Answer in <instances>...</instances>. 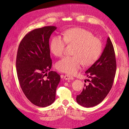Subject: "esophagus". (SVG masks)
<instances>
[{
  "label": "esophagus",
  "mask_w": 129,
  "mask_h": 129,
  "mask_svg": "<svg viewBox=\"0 0 129 129\" xmlns=\"http://www.w3.org/2000/svg\"><path fill=\"white\" fill-rule=\"evenodd\" d=\"M64 79H65V80H73L74 79V78L73 77V76H70L69 75H65L64 76Z\"/></svg>",
  "instance_id": "obj_1"
}]
</instances>
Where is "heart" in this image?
I'll return each instance as SVG.
<instances>
[{"label":"heart","mask_w":129,"mask_h":129,"mask_svg":"<svg viewBox=\"0 0 129 129\" xmlns=\"http://www.w3.org/2000/svg\"><path fill=\"white\" fill-rule=\"evenodd\" d=\"M62 38L60 35L53 38L50 50L54 55L60 57L64 54L66 43L75 45L72 56H65L56 64L60 72L73 75L77 73L82 64L89 66L96 61L102 50V44L91 32L80 28H71L65 31Z\"/></svg>","instance_id":"b5f03b06"}]
</instances>
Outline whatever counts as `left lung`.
<instances>
[{
  "mask_svg": "<svg viewBox=\"0 0 129 129\" xmlns=\"http://www.w3.org/2000/svg\"><path fill=\"white\" fill-rule=\"evenodd\" d=\"M116 70L115 54L113 44L108 37L100 58L86 71V75L90 78L86 80L89 83L84 84L83 91L76 96V102L85 108L100 104L110 91Z\"/></svg>",
  "mask_w": 129,
  "mask_h": 129,
  "instance_id": "1",
  "label": "left lung"
}]
</instances>
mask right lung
Returning <instances> with one entry per match:
<instances>
[{
	"mask_svg": "<svg viewBox=\"0 0 129 129\" xmlns=\"http://www.w3.org/2000/svg\"><path fill=\"white\" fill-rule=\"evenodd\" d=\"M56 29L48 26L29 32L19 45L16 60L19 84L27 99L35 105L46 107L55 100L60 76L50 71L49 38Z\"/></svg>",
	"mask_w": 129,
	"mask_h": 129,
	"instance_id": "obj_1",
	"label": "right lung"
}]
</instances>
